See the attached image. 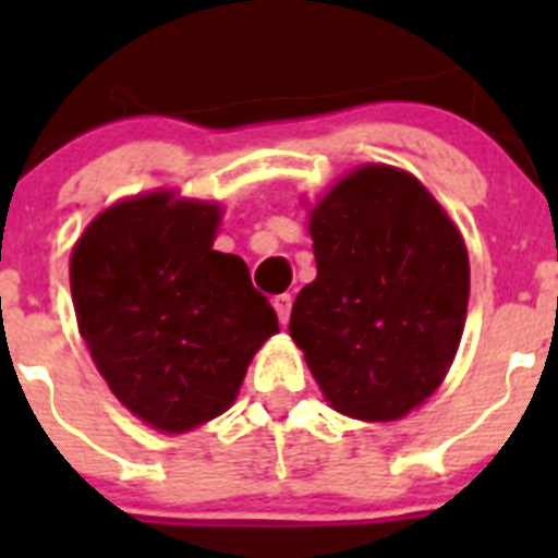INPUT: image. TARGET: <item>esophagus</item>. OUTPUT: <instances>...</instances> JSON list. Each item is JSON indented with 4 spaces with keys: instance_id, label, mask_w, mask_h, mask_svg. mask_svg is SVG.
<instances>
[{
    "instance_id": "esophagus-1",
    "label": "esophagus",
    "mask_w": 558,
    "mask_h": 558,
    "mask_svg": "<svg viewBox=\"0 0 558 558\" xmlns=\"http://www.w3.org/2000/svg\"><path fill=\"white\" fill-rule=\"evenodd\" d=\"M274 310H276V315H279V322L288 324L290 322V310H293V299H290L288 293L276 295V299H274Z\"/></svg>"
}]
</instances>
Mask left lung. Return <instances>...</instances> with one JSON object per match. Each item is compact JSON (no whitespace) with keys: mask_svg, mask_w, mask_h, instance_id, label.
Listing matches in <instances>:
<instances>
[{"mask_svg":"<svg viewBox=\"0 0 558 558\" xmlns=\"http://www.w3.org/2000/svg\"><path fill=\"white\" fill-rule=\"evenodd\" d=\"M318 265L290 313L324 399L393 422L441 386L461 343L470 256L461 231L405 170L366 165L310 211Z\"/></svg>","mask_w":558,"mask_h":558,"instance_id":"8db88e82","label":"left lung"}]
</instances>
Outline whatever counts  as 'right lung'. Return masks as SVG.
Here are the masks:
<instances>
[{
    "instance_id": "1",
    "label": "right lung",
    "mask_w": 558,
    "mask_h": 558,
    "mask_svg": "<svg viewBox=\"0 0 558 558\" xmlns=\"http://www.w3.org/2000/svg\"><path fill=\"white\" fill-rule=\"evenodd\" d=\"M218 223V204L161 190L113 204L72 248V302L97 372L156 430L229 411L256 349L279 332L248 265L211 248Z\"/></svg>"
}]
</instances>
